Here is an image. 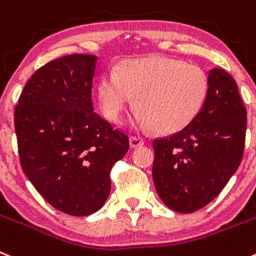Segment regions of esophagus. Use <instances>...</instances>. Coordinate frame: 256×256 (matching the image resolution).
<instances>
[{
    "instance_id": "34e87169",
    "label": "esophagus",
    "mask_w": 256,
    "mask_h": 256,
    "mask_svg": "<svg viewBox=\"0 0 256 256\" xmlns=\"http://www.w3.org/2000/svg\"><path fill=\"white\" fill-rule=\"evenodd\" d=\"M130 145L131 148H138L144 145V140L142 138H138V136H130Z\"/></svg>"
}]
</instances>
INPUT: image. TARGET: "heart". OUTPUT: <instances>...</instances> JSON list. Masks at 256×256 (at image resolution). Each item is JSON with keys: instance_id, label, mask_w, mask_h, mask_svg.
Wrapping results in <instances>:
<instances>
[{"instance_id": "heart-1", "label": "heart", "mask_w": 256, "mask_h": 256, "mask_svg": "<svg viewBox=\"0 0 256 256\" xmlns=\"http://www.w3.org/2000/svg\"><path fill=\"white\" fill-rule=\"evenodd\" d=\"M208 94V77L200 66L168 56L130 59L118 72L104 74L98 84L102 112L118 122L132 104L134 124L174 134L196 120Z\"/></svg>"}]
</instances>
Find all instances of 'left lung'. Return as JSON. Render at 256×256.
Segmentation results:
<instances>
[{
    "label": "left lung",
    "mask_w": 256,
    "mask_h": 256,
    "mask_svg": "<svg viewBox=\"0 0 256 256\" xmlns=\"http://www.w3.org/2000/svg\"><path fill=\"white\" fill-rule=\"evenodd\" d=\"M246 135V108L224 69L208 76L206 102L190 125L152 142V180L166 206L192 214L214 200L238 170Z\"/></svg>",
    "instance_id": "8db88e82"
}]
</instances>
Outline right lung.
<instances>
[{"label":"right lung","mask_w":256,"mask_h":256,"mask_svg":"<svg viewBox=\"0 0 256 256\" xmlns=\"http://www.w3.org/2000/svg\"><path fill=\"white\" fill-rule=\"evenodd\" d=\"M96 63L90 54L49 62L26 82L15 107L24 173L48 204L72 216L104 206L112 166L130 146L124 131L93 111Z\"/></svg>","instance_id":"obj_1"}]
</instances>
